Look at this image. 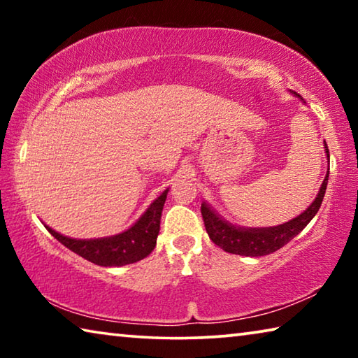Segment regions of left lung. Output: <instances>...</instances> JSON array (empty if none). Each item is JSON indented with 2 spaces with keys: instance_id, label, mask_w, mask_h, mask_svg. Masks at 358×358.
<instances>
[{
  "instance_id": "left-lung-1",
  "label": "left lung",
  "mask_w": 358,
  "mask_h": 358,
  "mask_svg": "<svg viewBox=\"0 0 358 358\" xmlns=\"http://www.w3.org/2000/svg\"><path fill=\"white\" fill-rule=\"evenodd\" d=\"M325 151H327V157H330L327 143H325ZM329 172L330 171H327L325 180L322 186H320L317 197L314 199V202L305 210V213H301L300 216H296L295 220L289 221L286 224H281V226H276V227H268V229L235 227L232 224L226 222L224 220H221L220 216L215 215V211L211 210L207 203H202L201 213H202L205 229H207L210 240L226 252L238 254V256L259 257V256H266V254L278 251L284 245H287L294 237H296V235H299L301 230L308 226V222L316 216V213L320 208V203L324 201L327 181H329Z\"/></svg>"
}]
</instances>
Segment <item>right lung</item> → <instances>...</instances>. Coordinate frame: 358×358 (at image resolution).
Wrapping results in <instances>:
<instances>
[{
	"instance_id": "right-lung-1",
	"label": "right lung",
	"mask_w": 358,
	"mask_h": 358,
	"mask_svg": "<svg viewBox=\"0 0 358 358\" xmlns=\"http://www.w3.org/2000/svg\"><path fill=\"white\" fill-rule=\"evenodd\" d=\"M166 199L167 189L150 205V208L145 211L134 226L123 234L115 235V237L76 240L64 237V235L55 232L50 227H45L59 243H63L72 252L78 254V256H82L83 259H87L96 265L121 266L134 264L142 260L143 257H147L155 250L157 234H159L161 213Z\"/></svg>"
}]
</instances>
